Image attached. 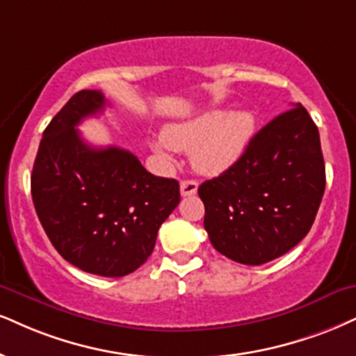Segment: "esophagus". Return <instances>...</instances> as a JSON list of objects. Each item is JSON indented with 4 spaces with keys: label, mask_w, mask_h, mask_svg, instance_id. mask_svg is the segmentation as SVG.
<instances>
[{
    "label": "esophagus",
    "mask_w": 356,
    "mask_h": 356,
    "mask_svg": "<svg viewBox=\"0 0 356 356\" xmlns=\"http://www.w3.org/2000/svg\"><path fill=\"white\" fill-rule=\"evenodd\" d=\"M179 191H181V196H193L198 191V183L195 179H183L179 183Z\"/></svg>",
    "instance_id": "1"
}]
</instances>
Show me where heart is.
<instances>
[{
	"label": "heart",
	"instance_id": "b5f03b06",
	"mask_svg": "<svg viewBox=\"0 0 356 356\" xmlns=\"http://www.w3.org/2000/svg\"><path fill=\"white\" fill-rule=\"evenodd\" d=\"M254 129L256 117L252 112L214 108L191 120L166 125L161 138H155L150 145L163 158H168L171 148L191 152V163L196 170L216 175L238 160Z\"/></svg>",
	"mask_w": 356,
	"mask_h": 356
}]
</instances>
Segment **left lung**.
Here are the masks:
<instances>
[{"instance_id":"8db88e82","label":"left lung","mask_w":356,"mask_h":356,"mask_svg":"<svg viewBox=\"0 0 356 356\" xmlns=\"http://www.w3.org/2000/svg\"><path fill=\"white\" fill-rule=\"evenodd\" d=\"M323 191L318 129L300 104L272 118L236 163L198 188L214 249L245 266L296 248L314 225Z\"/></svg>"}]
</instances>
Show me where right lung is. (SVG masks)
<instances>
[{
	"label": "right lung",
	"instance_id": "right-lung-1",
	"mask_svg": "<svg viewBox=\"0 0 356 356\" xmlns=\"http://www.w3.org/2000/svg\"><path fill=\"white\" fill-rule=\"evenodd\" d=\"M107 105L81 90L46 127L31 175L38 218L56 251L81 270L124 277L150 257L179 203L177 179L148 173L118 147L94 148L76 127Z\"/></svg>",
	"mask_w": 356,
	"mask_h": 356
}]
</instances>
